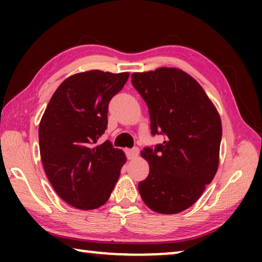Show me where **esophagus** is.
Masks as SVG:
<instances>
[{
    "mask_svg": "<svg viewBox=\"0 0 262 262\" xmlns=\"http://www.w3.org/2000/svg\"><path fill=\"white\" fill-rule=\"evenodd\" d=\"M139 152H140L139 148H133V149L126 150V155L128 159H135L137 156H139Z\"/></svg>",
    "mask_w": 262,
    "mask_h": 262,
    "instance_id": "esophagus-1",
    "label": "esophagus"
}]
</instances>
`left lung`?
Returning <instances> with one entry per match:
<instances>
[{
    "label": "left lung",
    "mask_w": 262,
    "mask_h": 262,
    "mask_svg": "<svg viewBox=\"0 0 262 262\" xmlns=\"http://www.w3.org/2000/svg\"><path fill=\"white\" fill-rule=\"evenodd\" d=\"M132 83L148 105L152 134L167 136L141 151L150 170L139 192L151 210L178 214L199 200L216 174L221 117L200 84L181 69L133 73Z\"/></svg>",
    "instance_id": "left-lung-1"
}]
</instances>
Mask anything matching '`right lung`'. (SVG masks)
<instances>
[{
	"label": "right lung",
	"instance_id": "obj_1",
	"mask_svg": "<svg viewBox=\"0 0 262 262\" xmlns=\"http://www.w3.org/2000/svg\"><path fill=\"white\" fill-rule=\"evenodd\" d=\"M129 73L88 70L62 82L39 123L43 170L68 205L92 210L105 205L126 163L111 142L97 144L107 128L108 103Z\"/></svg>",
	"mask_w": 262,
	"mask_h": 262
}]
</instances>
